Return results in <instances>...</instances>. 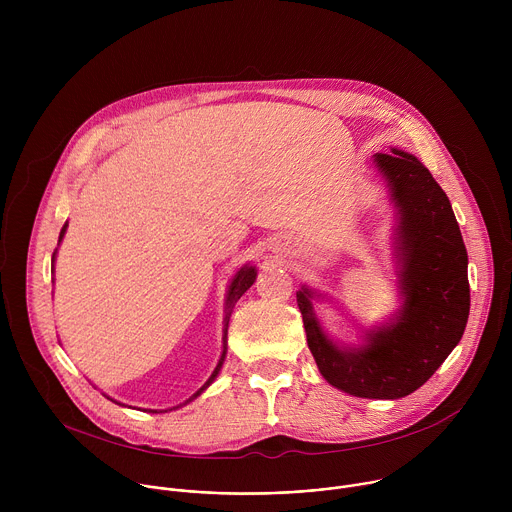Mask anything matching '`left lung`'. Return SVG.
<instances>
[{
    "label": "left lung",
    "mask_w": 512,
    "mask_h": 512,
    "mask_svg": "<svg viewBox=\"0 0 512 512\" xmlns=\"http://www.w3.org/2000/svg\"><path fill=\"white\" fill-rule=\"evenodd\" d=\"M397 206V259L403 306L387 326L367 332L358 348L334 344L322 330L312 298H296L308 346L322 377L364 399H401L417 391L458 346L468 314V253L450 198L411 154H375Z\"/></svg>",
    "instance_id": "8db88e82"
}]
</instances>
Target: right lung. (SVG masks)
I'll use <instances>...</instances> for the list:
<instances>
[{
    "instance_id": "1",
    "label": "right lung",
    "mask_w": 512,
    "mask_h": 512,
    "mask_svg": "<svg viewBox=\"0 0 512 512\" xmlns=\"http://www.w3.org/2000/svg\"><path fill=\"white\" fill-rule=\"evenodd\" d=\"M66 227L68 225H64L62 227V231H60V241H62V237H64V233H66ZM56 255V253H54ZM54 255H52V261H54ZM255 277H257V269L253 267V265H245V267H241L239 271H237V275L233 277V281H231V285H229V294H227V312H225V336H223V354H221V360H218V364H216V369L212 371V375H210V379L186 401V403H190L192 399H196L206 387H210V383L216 379V375H218V371H221V367H223V362H225V356H227V328H229V318H231V314H233V308H235V304L239 302V298L245 294V291L255 283Z\"/></svg>"
}]
</instances>
